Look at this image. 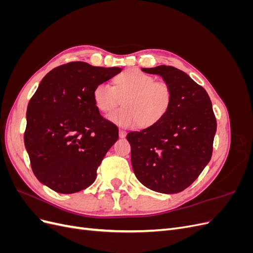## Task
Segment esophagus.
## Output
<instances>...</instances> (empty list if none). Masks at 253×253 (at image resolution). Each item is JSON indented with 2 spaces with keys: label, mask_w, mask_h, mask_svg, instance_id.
<instances>
[{
  "label": "esophagus",
  "mask_w": 253,
  "mask_h": 253,
  "mask_svg": "<svg viewBox=\"0 0 253 253\" xmlns=\"http://www.w3.org/2000/svg\"><path fill=\"white\" fill-rule=\"evenodd\" d=\"M126 135V131H124V129H119V137H120V138H125Z\"/></svg>",
  "instance_id": "obj_1"
}]
</instances>
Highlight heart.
Listing matches in <instances>:
<instances>
[{"instance_id": "obj_1", "label": "heart", "mask_w": 253, "mask_h": 253, "mask_svg": "<svg viewBox=\"0 0 253 253\" xmlns=\"http://www.w3.org/2000/svg\"><path fill=\"white\" fill-rule=\"evenodd\" d=\"M93 99L97 109L103 113L114 110L124 99V108L106 118L118 126L133 128L139 125L152 126L166 117L173 94L168 84L155 82L152 76L139 70H127L115 79L114 86L109 82L97 84Z\"/></svg>"}]
</instances>
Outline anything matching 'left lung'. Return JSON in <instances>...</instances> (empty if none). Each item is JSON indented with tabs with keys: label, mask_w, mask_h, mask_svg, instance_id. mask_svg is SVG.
I'll list each match as a JSON object with an SVG mask.
<instances>
[{
	"label": "left lung",
	"mask_w": 253,
	"mask_h": 253,
	"mask_svg": "<svg viewBox=\"0 0 253 253\" xmlns=\"http://www.w3.org/2000/svg\"><path fill=\"white\" fill-rule=\"evenodd\" d=\"M158 75L173 94L171 109L156 125L129 132L131 162L143 186L164 194L188 188L212 156L216 120L207 91L173 66L141 68Z\"/></svg>",
	"instance_id": "8db88e82"
}]
</instances>
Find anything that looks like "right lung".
Returning a JSON list of instances; mask_svg holds the SVG:
<instances>
[{"mask_svg": "<svg viewBox=\"0 0 253 253\" xmlns=\"http://www.w3.org/2000/svg\"><path fill=\"white\" fill-rule=\"evenodd\" d=\"M120 72V67L71 62L42 79L27 106L24 143L43 185L71 194L95 181L98 167L118 139V128L99 113L93 91Z\"/></svg>", "mask_w": 253, "mask_h": 253, "instance_id": "1", "label": "right lung"}]
</instances>
